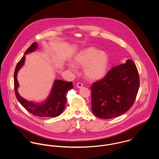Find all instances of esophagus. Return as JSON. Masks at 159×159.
Segmentation results:
<instances>
[{"label": "esophagus", "mask_w": 159, "mask_h": 159, "mask_svg": "<svg viewBox=\"0 0 159 159\" xmlns=\"http://www.w3.org/2000/svg\"><path fill=\"white\" fill-rule=\"evenodd\" d=\"M83 84L81 83H78L77 84H76V87L78 88V89H80V88H81L82 87H83Z\"/></svg>", "instance_id": "34e87169"}]
</instances>
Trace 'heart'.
Returning a JSON list of instances; mask_svg holds the SVG:
<instances>
[{
  "instance_id": "obj_1",
  "label": "heart",
  "mask_w": 159,
  "mask_h": 159,
  "mask_svg": "<svg viewBox=\"0 0 159 159\" xmlns=\"http://www.w3.org/2000/svg\"><path fill=\"white\" fill-rule=\"evenodd\" d=\"M74 64L79 67H84L85 76L91 80L102 78L109 68L110 59L108 54L100 49L90 46L80 51L74 57ZM68 68L75 71V67L68 64Z\"/></svg>"
}]
</instances>
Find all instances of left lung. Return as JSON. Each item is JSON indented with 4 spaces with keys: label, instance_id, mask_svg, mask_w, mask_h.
I'll return each mask as SVG.
<instances>
[{
    "label": "left lung",
    "instance_id": "8db88e82",
    "mask_svg": "<svg viewBox=\"0 0 159 159\" xmlns=\"http://www.w3.org/2000/svg\"><path fill=\"white\" fill-rule=\"evenodd\" d=\"M139 87V74L132 60L114 67L91 87L93 113L105 119L125 113L134 105Z\"/></svg>",
    "mask_w": 159,
    "mask_h": 159
}]
</instances>
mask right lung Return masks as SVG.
<instances>
[{
    "instance_id": "right-lung-1",
    "label": "right lung",
    "mask_w": 159,
    "mask_h": 159,
    "mask_svg": "<svg viewBox=\"0 0 159 159\" xmlns=\"http://www.w3.org/2000/svg\"><path fill=\"white\" fill-rule=\"evenodd\" d=\"M37 42L33 43L25 51L21 59L17 64L14 73V86L16 97L23 107L30 113L43 117H55L59 116L64 110L67 102L66 95L69 90L73 89L72 82H67L60 80H54L52 88L48 98L40 103L27 101L24 99L18 92L19 83L17 74L20 69L24 64L25 56L28 53L35 51L38 46Z\"/></svg>"
}]
</instances>
